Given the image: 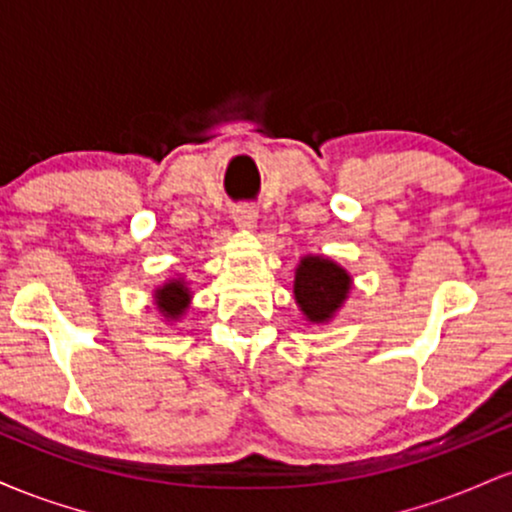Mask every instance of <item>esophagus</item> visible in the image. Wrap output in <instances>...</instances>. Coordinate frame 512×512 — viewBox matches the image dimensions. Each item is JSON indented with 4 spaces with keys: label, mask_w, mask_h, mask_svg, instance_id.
I'll return each instance as SVG.
<instances>
[{
    "label": "esophagus",
    "mask_w": 512,
    "mask_h": 512,
    "mask_svg": "<svg viewBox=\"0 0 512 512\" xmlns=\"http://www.w3.org/2000/svg\"><path fill=\"white\" fill-rule=\"evenodd\" d=\"M233 219H236L238 228H243V231H255L257 209L250 207V204H240V207L233 209Z\"/></svg>",
    "instance_id": "34e87169"
}]
</instances>
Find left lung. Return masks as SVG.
I'll return each mask as SVG.
<instances>
[{
    "instance_id": "1",
    "label": "left lung",
    "mask_w": 512,
    "mask_h": 512,
    "mask_svg": "<svg viewBox=\"0 0 512 512\" xmlns=\"http://www.w3.org/2000/svg\"><path fill=\"white\" fill-rule=\"evenodd\" d=\"M354 289L351 276L339 262L325 255H303L293 272V298L303 320L310 325H327L344 308Z\"/></svg>"
}]
</instances>
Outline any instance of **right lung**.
<instances>
[{"instance_id": "add662e5", "label": "right lung", "mask_w": 512, "mask_h": 512, "mask_svg": "<svg viewBox=\"0 0 512 512\" xmlns=\"http://www.w3.org/2000/svg\"><path fill=\"white\" fill-rule=\"evenodd\" d=\"M192 303V291L185 276L163 281L154 289V305L166 322H178Z\"/></svg>"}]
</instances>
